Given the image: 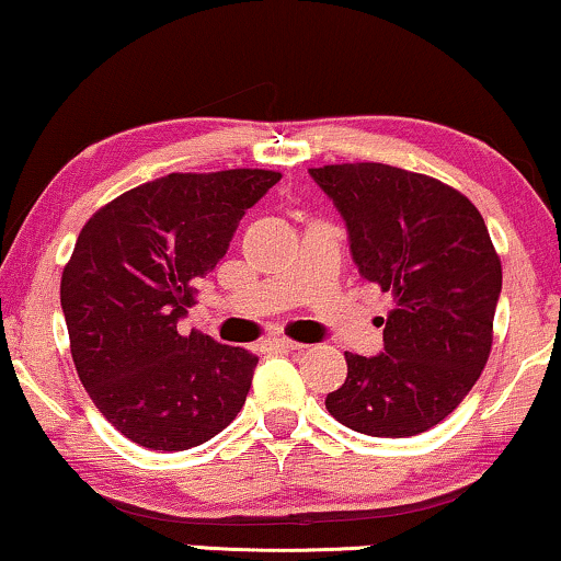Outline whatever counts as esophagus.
Wrapping results in <instances>:
<instances>
[{
    "mask_svg": "<svg viewBox=\"0 0 561 561\" xmlns=\"http://www.w3.org/2000/svg\"><path fill=\"white\" fill-rule=\"evenodd\" d=\"M264 350H268V352H300V350H305V346L297 342H289V339H272V342L264 344Z\"/></svg>",
    "mask_w": 561,
    "mask_h": 561,
    "instance_id": "esophagus-1",
    "label": "esophagus"
}]
</instances>
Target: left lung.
Listing matches in <instances>:
<instances>
[{"instance_id":"obj_1","label":"left lung","mask_w":561,"mask_h":561,"mask_svg":"<svg viewBox=\"0 0 561 561\" xmlns=\"http://www.w3.org/2000/svg\"><path fill=\"white\" fill-rule=\"evenodd\" d=\"M310 175L342 211L359 274L393 297L386 350L346 352L325 409L363 435H420L469 396L492 352L502 264L484 217L448 183L382 162Z\"/></svg>"}]
</instances>
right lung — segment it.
Segmentation results:
<instances>
[{"label": "right lung", "mask_w": 561, "mask_h": 561, "mask_svg": "<svg viewBox=\"0 0 561 561\" xmlns=\"http://www.w3.org/2000/svg\"><path fill=\"white\" fill-rule=\"evenodd\" d=\"M279 179L261 168L170 173L124 191L80 230L61 272L69 352L98 411L141 448H194L243 409L256 354L179 333V318Z\"/></svg>", "instance_id": "add662e5"}]
</instances>
